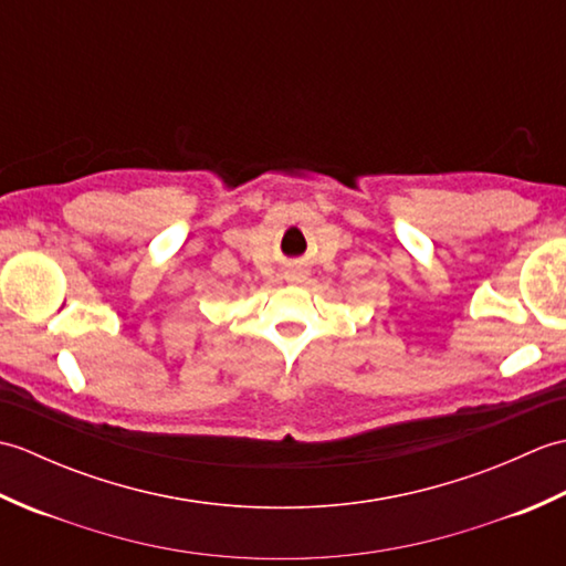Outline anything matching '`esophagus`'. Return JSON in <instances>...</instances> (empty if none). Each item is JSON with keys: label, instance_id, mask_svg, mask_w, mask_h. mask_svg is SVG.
<instances>
[{"label": "esophagus", "instance_id": "esophagus-1", "mask_svg": "<svg viewBox=\"0 0 566 566\" xmlns=\"http://www.w3.org/2000/svg\"><path fill=\"white\" fill-rule=\"evenodd\" d=\"M286 280H290V282H294V284H298V282H304V280H306V270H302V268H294V270H290V272H286Z\"/></svg>", "mask_w": 566, "mask_h": 566}]
</instances>
